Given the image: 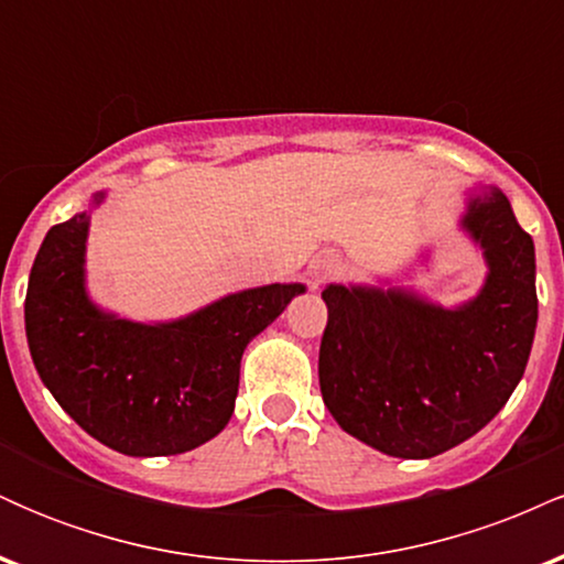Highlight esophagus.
<instances>
[{"instance_id": "1", "label": "esophagus", "mask_w": 564, "mask_h": 564, "mask_svg": "<svg viewBox=\"0 0 564 564\" xmlns=\"http://www.w3.org/2000/svg\"><path fill=\"white\" fill-rule=\"evenodd\" d=\"M336 270H339V262H336L332 254H318L313 262H310L307 273H310V281H313V286H321V283H326L328 278L336 275Z\"/></svg>"}]
</instances>
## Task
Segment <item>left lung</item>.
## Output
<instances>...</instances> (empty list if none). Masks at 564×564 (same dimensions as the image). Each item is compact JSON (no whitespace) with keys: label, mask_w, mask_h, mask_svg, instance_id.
<instances>
[{"label":"left lung","mask_w":564,"mask_h":564,"mask_svg":"<svg viewBox=\"0 0 564 564\" xmlns=\"http://www.w3.org/2000/svg\"><path fill=\"white\" fill-rule=\"evenodd\" d=\"M462 228L488 275L458 307L398 286L323 289V403L387 456L432 458L477 435L525 373L539 323L533 238L498 187L469 193Z\"/></svg>","instance_id":"8db88e82"}]
</instances>
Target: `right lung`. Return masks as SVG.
I'll return each instance as SVG.
<instances>
[{
	"label": "right lung",
	"instance_id": "add662e5",
	"mask_svg": "<svg viewBox=\"0 0 564 564\" xmlns=\"http://www.w3.org/2000/svg\"><path fill=\"white\" fill-rule=\"evenodd\" d=\"M87 232L89 212L50 228L31 268L25 339L39 377L87 435L124 456L198 448L230 422L246 345L304 283L238 291L177 321H127L89 300Z\"/></svg>",
	"mask_w": 564,
	"mask_h": 564
}]
</instances>
